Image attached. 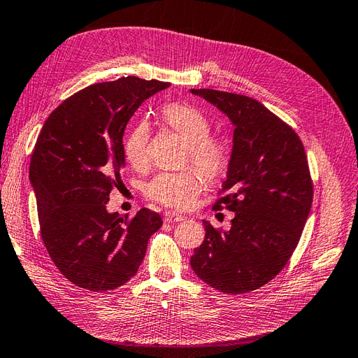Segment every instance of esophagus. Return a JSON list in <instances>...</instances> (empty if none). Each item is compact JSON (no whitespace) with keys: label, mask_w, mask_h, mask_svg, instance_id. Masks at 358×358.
<instances>
[{"label":"esophagus","mask_w":358,"mask_h":358,"mask_svg":"<svg viewBox=\"0 0 358 358\" xmlns=\"http://www.w3.org/2000/svg\"><path fill=\"white\" fill-rule=\"evenodd\" d=\"M166 222L169 224H173V222H180V221H185L187 216L182 215V213H178V212H167L166 216H164Z\"/></svg>","instance_id":"obj_1"}]
</instances>
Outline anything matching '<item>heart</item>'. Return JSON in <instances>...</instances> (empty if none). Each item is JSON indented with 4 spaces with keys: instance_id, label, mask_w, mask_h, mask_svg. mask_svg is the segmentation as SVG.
<instances>
[{
    "instance_id": "heart-1",
    "label": "heart",
    "mask_w": 358,
    "mask_h": 358,
    "mask_svg": "<svg viewBox=\"0 0 358 358\" xmlns=\"http://www.w3.org/2000/svg\"><path fill=\"white\" fill-rule=\"evenodd\" d=\"M161 119L185 140L183 161H191L206 178H218L229 166L231 155L229 138L224 134L209 133L210 121L204 113L188 104L170 103L162 107ZM149 138L150 129L146 122L137 124L127 136L124 152L133 167L142 169L148 164ZM198 171L189 167L179 171H162L146 185V196L166 208L187 209L204 187L202 172Z\"/></svg>"
}]
</instances>
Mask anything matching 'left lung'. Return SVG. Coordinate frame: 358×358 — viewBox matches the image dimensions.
<instances>
[{
    "label": "left lung",
    "instance_id": "obj_1",
    "mask_svg": "<svg viewBox=\"0 0 358 358\" xmlns=\"http://www.w3.org/2000/svg\"><path fill=\"white\" fill-rule=\"evenodd\" d=\"M230 117L233 150L213 209L234 212L222 231L203 221L206 236L191 267L227 294L266 285L285 267L310 212L313 185L305 148L282 119L246 95L191 90Z\"/></svg>",
    "mask_w": 358,
    "mask_h": 358
}]
</instances>
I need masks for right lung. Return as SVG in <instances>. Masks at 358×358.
Wrapping results in <instances>:
<instances>
[{
	"label": "right lung",
	"mask_w": 358,
	"mask_h": 358,
	"mask_svg": "<svg viewBox=\"0 0 358 358\" xmlns=\"http://www.w3.org/2000/svg\"><path fill=\"white\" fill-rule=\"evenodd\" d=\"M169 85L136 76L91 85L62 101L41 128L29 164L41 239L59 272L83 289L128 282L162 225L154 210L129 218L106 204L122 183L129 117Z\"/></svg>",
	"instance_id": "1"
}]
</instances>
